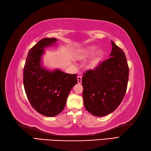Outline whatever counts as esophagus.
<instances>
[{
	"mask_svg": "<svg viewBox=\"0 0 151 151\" xmlns=\"http://www.w3.org/2000/svg\"><path fill=\"white\" fill-rule=\"evenodd\" d=\"M77 80H78V83L81 84L82 83V76H77Z\"/></svg>",
	"mask_w": 151,
	"mask_h": 151,
	"instance_id": "1",
	"label": "esophagus"
}]
</instances>
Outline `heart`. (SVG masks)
<instances>
[{"label": "heart", "mask_w": 151, "mask_h": 151, "mask_svg": "<svg viewBox=\"0 0 151 151\" xmlns=\"http://www.w3.org/2000/svg\"><path fill=\"white\" fill-rule=\"evenodd\" d=\"M97 49L96 46H90L83 50L79 51L78 53L75 55V58L78 60H84L88 58L94 53L91 59L90 60L88 63L87 65V67L90 69H94L98 66L99 64L100 60L104 56V51L102 50H98L96 52L95 51Z\"/></svg>", "instance_id": "b5f03b06"}]
</instances>
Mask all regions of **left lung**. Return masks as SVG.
<instances>
[{
  "mask_svg": "<svg viewBox=\"0 0 151 151\" xmlns=\"http://www.w3.org/2000/svg\"><path fill=\"white\" fill-rule=\"evenodd\" d=\"M111 57L83 74V101L86 110L101 117L113 112L125 96L129 67L124 52L111 41Z\"/></svg>",
  "mask_w": 151,
  "mask_h": 151,
  "instance_id": "obj_1",
  "label": "left lung"
}]
</instances>
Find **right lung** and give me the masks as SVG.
<instances>
[{
	"instance_id": "obj_1",
	"label": "right lung",
	"mask_w": 151,
	"mask_h": 151,
	"mask_svg": "<svg viewBox=\"0 0 151 151\" xmlns=\"http://www.w3.org/2000/svg\"><path fill=\"white\" fill-rule=\"evenodd\" d=\"M55 38H44L29 49L24 67V86L29 103L38 113L54 117L63 110L68 94L77 83V75L53 71L42 65L44 48L54 45Z\"/></svg>"
}]
</instances>
